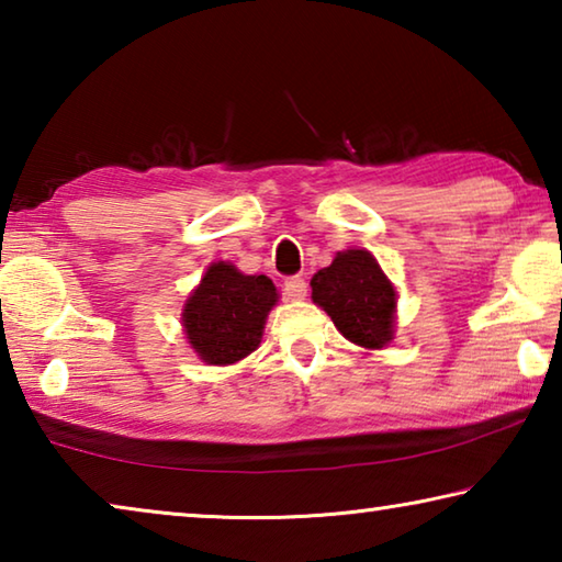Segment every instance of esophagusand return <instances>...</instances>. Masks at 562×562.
I'll list each match as a JSON object with an SVG mask.
<instances>
[{
	"instance_id": "1",
	"label": "esophagus",
	"mask_w": 562,
	"mask_h": 562,
	"mask_svg": "<svg viewBox=\"0 0 562 562\" xmlns=\"http://www.w3.org/2000/svg\"><path fill=\"white\" fill-rule=\"evenodd\" d=\"M284 297L288 300H304L307 297V280L304 278H288L282 284Z\"/></svg>"
}]
</instances>
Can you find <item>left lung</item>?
Wrapping results in <instances>:
<instances>
[{
  "mask_svg": "<svg viewBox=\"0 0 562 562\" xmlns=\"http://www.w3.org/2000/svg\"><path fill=\"white\" fill-rule=\"evenodd\" d=\"M312 300L349 341L382 349L394 339L396 290L369 250L337 252L329 268L312 278Z\"/></svg>",
  "mask_w": 562,
  "mask_h": 562,
  "instance_id": "1",
  "label": "left lung"
}]
</instances>
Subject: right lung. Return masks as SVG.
Listing matches in <instances>:
<instances>
[{"label": "right lung", "instance_id": "1", "mask_svg": "<svg viewBox=\"0 0 562 562\" xmlns=\"http://www.w3.org/2000/svg\"><path fill=\"white\" fill-rule=\"evenodd\" d=\"M278 304V288L265 274H243L231 262H213L183 307V329L195 355L225 367L260 347L265 319Z\"/></svg>", "mask_w": 562, "mask_h": 562}]
</instances>
